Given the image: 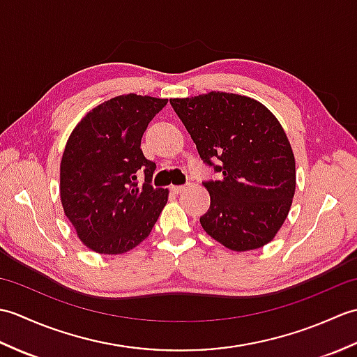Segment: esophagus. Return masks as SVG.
<instances>
[{"instance_id":"obj_1","label":"esophagus","mask_w":357,"mask_h":357,"mask_svg":"<svg viewBox=\"0 0 357 357\" xmlns=\"http://www.w3.org/2000/svg\"><path fill=\"white\" fill-rule=\"evenodd\" d=\"M187 188H188L187 185H170V192L178 195V193H183L184 190H187Z\"/></svg>"}]
</instances>
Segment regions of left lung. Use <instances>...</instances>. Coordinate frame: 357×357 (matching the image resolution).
Returning a JSON list of instances; mask_svg holds the SVG:
<instances>
[{
	"instance_id": "1",
	"label": "left lung",
	"mask_w": 357,
	"mask_h": 357,
	"mask_svg": "<svg viewBox=\"0 0 357 357\" xmlns=\"http://www.w3.org/2000/svg\"><path fill=\"white\" fill-rule=\"evenodd\" d=\"M170 104L204 164L219 173L202 183L210 193L202 229L234 252L268 244L287 219L296 188L294 156L282 126L265 105L234 93L210 92Z\"/></svg>"
}]
</instances>
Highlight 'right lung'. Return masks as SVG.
<instances>
[{"instance_id":"1","label":"right lung","mask_w":357,"mask_h":357,"mask_svg":"<svg viewBox=\"0 0 357 357\" xmlns=\"http://www.w3.org/2000/svg\"><path fill=\"white\" fill-rule=\"evenodd\" d=\"M165 105L133 93L112 98L89 112L67 141L59 187L64 213L96 253L128 252L161 215L169 192L151 185L156 164L144 156L141 138Z\"/></svg>"}]
</instances>
